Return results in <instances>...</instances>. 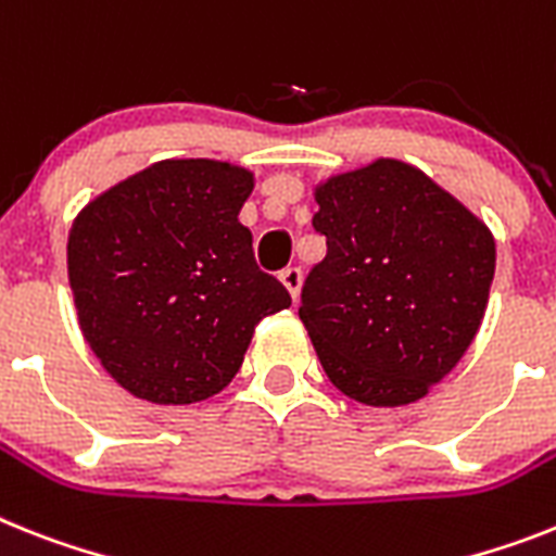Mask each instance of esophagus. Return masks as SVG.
Instances as JSON below:
<instances>
[{
	"mask_svg": "<svg viewBox=\"0 0 556 556\" xmlns=\"http://www.w3.org/2000/svg\"><path fill=\"white\" fill-rule=\"evenodd\" d=\"M279 282L288 288V293H291V300L296 302L300 300V288H302V270L300 268H286L282 274H279Z\"/></svg>",
	"mask_w": 556,
	"mask_h": 556,
	"instance_id": "esophagus-1",
	"label": "esophagus"
}]
</instances>
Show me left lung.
<instances>
[{
    "label": "left lung",
    "instance_id": "obj_1",
    "mask_svg": "<svg viewBox=\"0 0 556 556\" xmlns=\"http://www.w3.org/2000/svg\"><path fill=\"white\" fill-rule=\"evenodd\" d=\"M314 198L328 254L302 286L300 319L328 379L367 407L424 399L486 314L492 231L393 157L328 177Z\"/></svg>",
    "mask_w": 556,
    "mask_h": 556
}]
</instances>
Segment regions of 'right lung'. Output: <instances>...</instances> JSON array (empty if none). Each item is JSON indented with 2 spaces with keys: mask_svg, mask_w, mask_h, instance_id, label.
<instances>
[{
  "mask_svg": "<svg viewBox=\"0 0 556 556\" xmlns=\"http://www.w3.org/2000/svg\"><path fill=\"white\" fill-rule=\"evenodd\" d=\"M242 166L157 161L78 212L67 277L78 325L112 379L152 404H194L235 379L260 319L291 305L237 220Z\"/></svg>",
  "mask_w": 556,
  "mask_h": 556,
  "instance_id": "1",
  "label": "right lung"
}]
</instances>
